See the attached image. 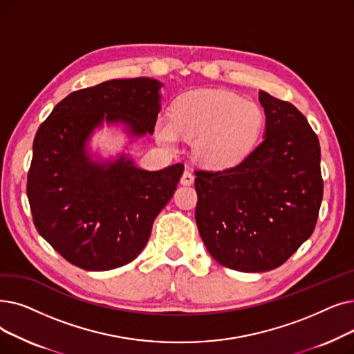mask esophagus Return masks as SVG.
I'll return each instance as SVG.
<instances>
[{
  "label": "esophagus",
  "mask_w": 354,
  "mask_h": 354,
  "mask_svg": "<svg viewBox=\"0 0 354 354\" xmlns=\"http://www.w3.org/2000/svg\"><path fill=\"white\" fill-rule=\"evenodd\" d=\"M180 183H182V185H185V187L192 185V183H194V175L189 171H185V172H183L182 178H180Z\"/></svg>",
  "instance_id": "34e87169"
}]
</instances>
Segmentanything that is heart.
Instances as JSON below:
<instances>
[{"label":"heart","mask_w":354,"mask_h":354,"mask_svg":"<svg viewBox=\"0 0 354 354\" xmlns=\"http://www.w3.org/2000/svg\"><path fill=\"white\" fill-rule=\"evenodd\" d=\"M265 124L260 106L234 92L195 91L180 97L171 117L156 122V137L175 150L180 137L194 140L195 158L211 167L240 163L257 143Z\"/></svg>","instance_id":"heart-1"}]
</instances>
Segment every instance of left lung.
Instances as JSON below:
<instances>
[{
	"mask_svg": "<svg viewBox=\"0 0 354 354\" xmlns=\"http://www.w3.org/2000/svg\"><path fill=\"white\" fill-rule=\"evenodd\" d=\"M265 139L240 163L195 171V221L225 268H279L313 234L322 201L321 150L308 121L288 101L259 92Z\"/></svg>",
	"mask_w": 354,
	"mask_h": 354,
	"instance_id": "obj_1",
	"label": "left lung"
}]
</instances>
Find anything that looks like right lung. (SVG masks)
Returning <instances> with one entry per match:
<instances>
[{
    "mask_svg": "<svg viewBox=\"0 0 354 354\" xmlns=\"http://www.w3.org/2000/svg\"><path fill=\"white\" fill-rule=\"evenodd\" d=\"M160 88L156 80L134 78L75 91L40 124L27 196L37 232L69 263L85 270L130 263L174 196L182 163L149 172L126 156L95 163L85 150L102 121L124 122L137 137L155 131Z\"/></svg>",
    "mask_w": 354,
    "mask_h": 354,
    "instance_id": "right-lung-1",
    "label": "right lung"
}]
</instances>
